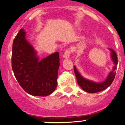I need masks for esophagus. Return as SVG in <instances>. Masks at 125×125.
I'll use <instances>...</instances> for the list:
<instances>
[{"instance_id": "34e87169", "label": "esophagus", "mask_w": 125, "mask_h": 125, "mask_svg": "<svg viewBox=\"0 0 125 125\" xmlns=\"http://www.w3.org/2000/svg\"><path fill=\"white\" fill-rule=\"evenodd\" d=\"M70 53H71V51L69 49H67L65 50V52H64L63 54V57L64 58H69V56H70Z\"/></svg>"}]
</instances>
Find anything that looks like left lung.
<instances>
[{
	"label": "left lung",
	"mask_w": 125,
	"mask_h": 125,
	"mask_svg": "<svg viewBox=\"0 0 125 125\" xmlns=\"http://www.w3.org/2000/svg\"><path fill=\"white\" fill-rule=\"evenodd\" d=\"M110 50L111 51V58L114 64V66L113 68L112 71L109 73L106 80L103 82L96 83L85 79L78 72L76 67L74 66V73L76 75V79H77V82L79 85V86L82 88L84 91L89 93H95L100 92L104 89H106L111 84L115 77L116 70L117 64H118V57L114 51L111 49H110Z\"/></svg>",
	"instance_id": "8db88e82"
}]
</instances>
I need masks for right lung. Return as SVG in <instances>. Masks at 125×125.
<instances>
[{"label": "right lung", "mask_w": 125, "mask_h": 125, "mask_svg": "<svg viewBox=\"0 0 125 125\" xmlns=\"http://www.w3.org/2000/svg\"><path fill=\"white\" fill-rule=\"evenodd\" d=\"M36 53L21 29L13 41V72L25 92L32 96H46L52 93L57 86L59 54L56 52L39 61Z\"/></svg>", "instance_id": "1"}]
</instances>
